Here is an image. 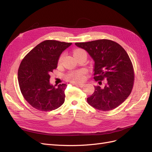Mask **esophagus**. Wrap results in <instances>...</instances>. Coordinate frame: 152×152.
Returning a JSON list of instances; mask_svg holds the SVG:
<instances>
[{"instance_id":"1","label":"esophagus","mask_w":152,"mask_h":152,"mask_svg":"<svg viewBox=\"0 0 152 152\" xmlns=\"http://www.w3.org/2000/svg\"><path fill=\"white\" fill-rule=\"evenodd\" d=\"M74 85H75V86H77V87H84V84L75 83Z\"/></svg>"}]
</instances>
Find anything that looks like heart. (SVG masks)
Segmentation results:
<instances>
[{"mask_svg":"<svg viewBox=\"0 0 152 152\" xmlns=\"http://www.w3.org/2000/svg\"><path fill=\"white\" fill-rule=\"evenodd\" d=\"M84 51V50L80 49H78L75 50L73 51V55H75L77 53H79L80 52ZM62 61V56L59 58V62L61 63ZM86 70H78L75 72H73L68 74L66 78L68 80H70L72 82H73V83H77V82H80L82 80H84V77H85V74H86Z\"/></svg>","mask_w":152,"mask_h":152,"instance_id":"heart-1","label":"heart"}]
</instances>
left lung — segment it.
<instances>
[{
  "instance_id": "obj_1",
  "label": "left lung",
  "mask_w": 152,
  "mask_h": 152,
  "mask_svg": "<svg viewBox=\"0 0 152 152\" xmlns=\"http://www.w3.org/2000/svg\"><path fill=\"white\" fill-rule=\"evenodd\" d=\"M75 45L86 50L94 61L95 80L101 85L105 80L104 85L94 86L87 103L102 111L118 107L129 96L134 84V70L127 52L120 44L107 39Z\"/></svg>"
}]
</instances>
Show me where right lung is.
Instances as JSON below:
<instances>
[{
    "instance_id": "obj_1",
    "label": "right lung",
    "mask_w": 152,
    "mask_h": 152,
    "mask_svg": "<svg viewBox=\"0 0 152 152\" xmlns=\"http://www.w3.org/2000/svg\"><path fill=\"white\" fill-rule=\"evenodd\" d=\"M72 43L48 40L27 54L18 72V83L24 98L40 111L57 109L65 102L66 84H50V73L58 66L61 53Z\"/></svg>"
}]
</instances>
